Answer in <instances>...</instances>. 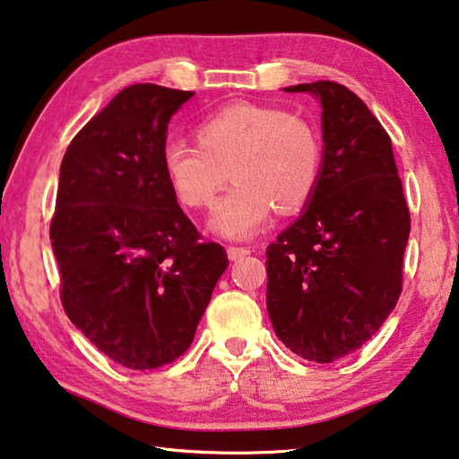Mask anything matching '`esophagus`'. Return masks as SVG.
I'll use <instances>...</instances> for the list:
<instances>
[{
    "label": "esophagus",
    "instance_id": "1",
    "mask_svg": "<svg viewBox=\"0 0 459 459\" xmlns=\"http://www.w3.org/2000/svg\"><path fill=\"white\" fill-rule=\"evenodd\" d=\"M247 254H250V247H244V246H230L228 247V258L230 260H239V258L247 256Z\"/></svg>",
    "mask_w": 459,
    "mask_h": 459
}]
</instances>
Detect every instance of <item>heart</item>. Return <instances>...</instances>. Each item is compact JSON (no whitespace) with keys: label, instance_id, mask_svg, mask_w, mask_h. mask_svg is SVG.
<instances>
[{"label":"heart","instance_id":"obj_1","mask_svg":"<svg viewBox=\"0 0 459 459\" xmlns=\"http://www.w3.org/2000/svg\"><path fill=\"white\" fill-rule=\"evenodd\" d=\"M197 142H164V177L185 207L207 209L231 172L238 185L212 217V230L225 238L256 234L274 209L299 212L319 185V132L305 117L274 105H228L197 126Z\"/></svg>","mask_w":459,"mask_h":459}]
</instances>
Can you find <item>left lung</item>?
Wrapping results in <instances>:
<instances>
[{
	"mask_svg": "<svg viewBox=\"0 0 459 459\" xmlns=\"http://www.w3.org/2000/svg\"><path fill=\"white\" fill-rule=\"evenodd\" d=\"M321 101L323 164L305 212L266 250V309L297 356L329 364L394 309L411 215L385 127L333 81L287 87Z\"/></svg>",
	"mask_w": 459,
	"mask_h": 459,
	"instance_id": "8db88e82",
	"label": "left lung"
}]
</instances>
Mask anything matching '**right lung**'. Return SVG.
I'll use <instances>...</instances> for the list:
<instances>
[{
  "mask_svg": "<svg viewBox=\"0 0 459 459\" xmlns=\"http://www.w3.org/2000/svg\"><path fill=\"white\" fill-rule=\"evenodd\" d=\"M193 91L138 82L73 138L60 164L52 252L65 313L97 350L154 370L189 348L228 254L178 207L160 152Z\"/></svg>",
  "mask_w": 459,
  "mask_h": 459,
  "instance_id": "obj_1",
  "label": "right lung"
}]
</instances>
